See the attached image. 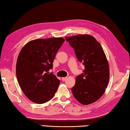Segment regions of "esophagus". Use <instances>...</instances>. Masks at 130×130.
<instances>
[{
	"instance_id": "obj_1",
	"label": "esophagus",
	"mask_w": 130,
	"mask_h": 130,
	"mask_svg": "<svg viewBox=\"0 0 130 130\" xmlns=\"http://www.w3.org/2000/svg\"><path fill=\"white\" fill-rule=\"evenodd\" d=\"M67 77H62V80L63 81H65L66 80H67Z\"/></svg>"
}]
</instances>
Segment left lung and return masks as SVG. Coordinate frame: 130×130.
<instances>
[{
    "mask_svg": "<svg viewBox=\"0 0 130 130\" xmlns=\"http://www.w3.org/2000/svg\"><path fill=\"white\" fill-rule=\"evenodd\" d=\"M65 39L85 67L83 73L76 78L72 93L83 104L95 102L104 94L109 81V65L104 50L100 43L88 34L66 37Z\"/></svg>",
    "mask_w": 130,
    "mask_h": 130,
    "instance_id": "obj_1",
    "label": "left lung"
}]
</instances>
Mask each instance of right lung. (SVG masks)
Returning a JSON list of instances; mask_svg holds the SVG:
<instances>
[{"instance_id": "right-lung-1", "label": "right lung", "mask_w": 130, "mask_h": 130, "mask_svg": "<svg viewBox=\"0 0 130 130\" xmlns=\"http://www.w3.org/2000/svg\"><path fill=\"white\" fill-rule=\"evenodd\" d=\"M65 39L62 38L38 39L28 42L18 57L16 74L24 94L37 104L53 98L60 81L52 73L53 62Z\"/></svg>"}]
</instances>
